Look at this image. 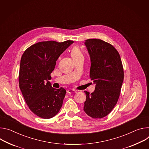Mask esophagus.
<instances>
[{
    "label": "esophagus",
    "mask_w": 149,
    "mask_h": 149,
    "mask_svg": "<svg viewBox=\"0 0 149 149\" xmlns=\"http://www.w3.org/2000/svg\"><path fill=\"white\" fill-rule=\"evenodd\" d=\"M67 92H68V93H76V92H77V91H76V90H74V89H68V90L67 91Z\"/></svg>",
    "instance_id": "esophagus-1"
}]
</instances>
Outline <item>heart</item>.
Wrapping results in <instances>:
<instances>
[{
	"mask_svg": "<svg viewBox=\"0 0 149 149\" xmlns=\"http://www.w3.org/2000/svg\"><path fill=\"white\" fill-rule=\"evenodd\" d=\"M71 56L74 59L80 56H83V53L78 46H74L71 49Z\"/></svg>",
	"mask_w": 149,
	"mask_h": 149,
	"instance_id": "b5f03b06",
	"label": "heart"
}]
</instances>
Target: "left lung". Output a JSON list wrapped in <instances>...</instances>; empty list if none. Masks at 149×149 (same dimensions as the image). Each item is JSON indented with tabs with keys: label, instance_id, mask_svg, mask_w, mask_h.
<instances>
[{
	"label": "left lung",
	"instance_id": "obj_1",
	"mask_svg": "<svg viewBox=\"0 0 149 149\" xmlns=\"http://www.w3.org/2000/svg\"><path fill=\"white\" fill-rule=\"evenodd\" d=\"M85 44L90 56V78L95 90L85 91L84 111L93 118L105 117L117 104L124 80L120 56L113 45L100 39H88Z\"/></svg>",
	"mask_w": 149,
	"mask_h": 149
}]
</instances>
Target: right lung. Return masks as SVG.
I'll return each mask as SVG.
<instances>
[{
    "label": "right lung",
    "mask_w": 149,
    "mask_h": 149,
    "mask_svg": "<svg viewBox=\"0 0 149 149\" xmlns=\"http://www.w3.org/2000/svg\"><path fill=\"white\" fill-rule=\"evenodd\" d=\"M73 41H42L30 46L22 56L19 85L29 109L44 119L53 117L63 105L66 91L55 89L48 81L56 61Z\"/></svg>",
    "instance_id": "add662e5"
}]
</instances>
